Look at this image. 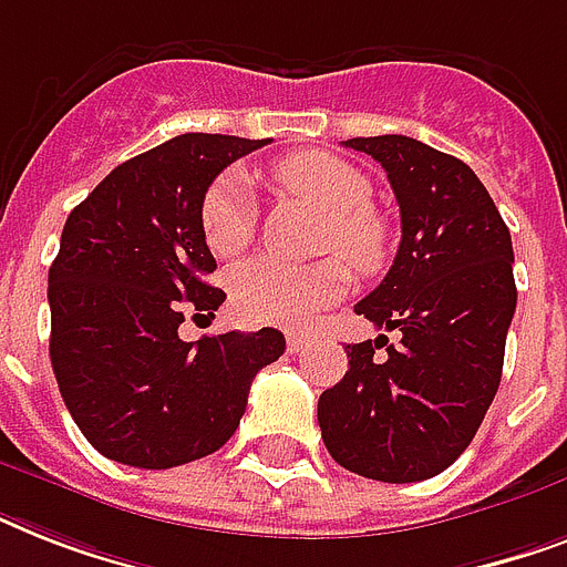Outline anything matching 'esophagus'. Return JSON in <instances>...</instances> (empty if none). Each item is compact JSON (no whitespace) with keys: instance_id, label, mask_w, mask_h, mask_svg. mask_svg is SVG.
Segmentation results:
<instances>
[{"instance_id":"1","label":"esophagus","mask_w":567,"mask_h":567,"mask_svg":"<svg viewBox=\"0 0 567 567\" xmlns=\"http://www.w3.org/2000/svg\"><path fill=\"white\" fill-rule=\"evenodd\" d=\"M306 347H309V338L306 336H300V332H291V336H288V353H302Z\"/></svg>"}]
</instances>
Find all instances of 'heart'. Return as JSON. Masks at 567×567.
<instances>
[{
    "label": "heart",
    "instance_id": "b5f03b06",
    "mask_svg": "<svg viewBox=\"0 0 567 567\" xmlns=\"http://www.w3.org/2000/svg\"><path fill=\"white\" fill-rule=\"evenodd\" d=\"M276 182L288 194L329 217L323 247L341 252L359 274H377L385 265V226L371 212V179L359 167L329 153H297L276 164ZM252 194L240 173L229 171L205 188L199 199V235L217 258H235L252 238ZM350 285L344 261L327 258L311 267H291L276 258H252L231 270V306L249 323L309 327L320 309L341 300Z\"/></svg>",
    "mask_w": 567,
    "mask_h": 567
}]
</instances>
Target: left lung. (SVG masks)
Instances as JSON below:
<instances>
[{"label":"left lung","mask_w":567,"mask_h":567,"mask_svg":"<svg viewBox=\"0 0 567 567\" xmlns=\"http://www.w3.org/2000/svg\"><path fill=\"white\" fill-rule=\"evenodd\" d=\"M344 146L385 167L400 205V249L362 302L388 336L347 344L344 379L318 400L338 465L379 483L441 474L474 441L503 373L515 315L512 235L465 162L405 135L350 137ZM385 346L388 357L375 350Z\"/></svg>","instance_id":"1"}]
</instances>
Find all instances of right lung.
I'll return each mask as SVG.
<instances>
[{"label": "right lung", "mask_w": 567, "mask_h": 567, "mask_svg": "<svg viewBox=\"0 0 567 567\" xmlns=\"http://www.w3.org/2000/svg\"><path fill=\"white\" fill-rule=\"evenodd\" d=\"M265 141L171 137L128 158L70 212L49 267V359L66 409L102 456L146 471L220 450L249 385L285 353L279 329L182 341L185 315L226 293L199 235V199ZM196 318V315H194Z\"/></svg>", "instance_id": "right-lung-1"}]
</instances>
